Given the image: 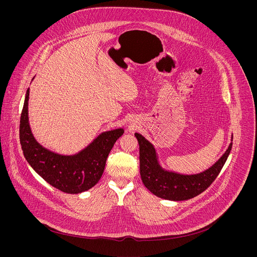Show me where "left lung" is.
Wrapping results in <instances>:
<instances>
[{
  "label": "left lung",
  "instance_id": "1",
  "mask_svg": "<svg viewBox=\"0 0 257 257\" xmlns=\"http://www.w3.org/2000/svg\"><path fill=\"white\" fill-rule=\"evenodd\" d=\"M135 137L139 144L140 176L144 186L158 197L174 201L193 198L207 189L223 169L233 144L231 142L221 159L207 170L183 175L164 170L159 164L154 145L139 133H135Z\"/></svg>",
  "mask_w": 257,
  "mask_h": 257
}]
</instances>
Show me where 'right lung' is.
<instances>
[{
	"mask_svg": "<svg viewBox=\"0 0 257 257\" xmlns=\"http://www.w3.org/2000/svg\"><path fill=\"white\" fill-rule=\"evenodd\" d=\"M28 98L29 88L19 128L21 148L28 164L49 184L65 193L78 194L92 188L103 173L109 152L123 135V128L102 132L76 155L62 156L43 148L33 137L28 122Z\"/></svg>",
	"mask_w": 257,
	"mask_h": 257,
	"instance_id": "obj_1",
	"label": "right lung"
}]
</instances>
